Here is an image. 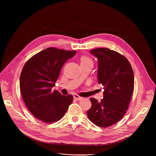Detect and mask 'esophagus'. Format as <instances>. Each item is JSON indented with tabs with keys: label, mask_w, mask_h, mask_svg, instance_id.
Segmentation results:
<instances>
[{
	"label": "esophagus",
	"mask_w": 156,
	"mask_h": 156,
	"mask_svg": "<svg viewBox=\"0 0 156 156\" xmlns=\"http://www.w3.org/2000/svg\"><path fill=\"white\" fill-rule=\"evenodd\" d=\"M74 99H76V100H77V101H80V100L83 99V97H81V96H78V95L75 94V95H74Z\"/></svg>",
	"instance_id": "34e87169"
}]
</instances>
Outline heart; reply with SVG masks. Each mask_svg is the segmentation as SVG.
<instances>
[{"label":"heart","instance_id":"obj_1","mask_svg":"<svg viewBox=\"0 0 156 156\" xmlns=\"http://www.w3.org/2000/svg\"><path fill=\"white\" fill-rule=\"evenodd\" d=\"M80 63L81 65H93V62L92 59L86 55H82L80 57Z\"/></svg>","mask_w":156,"mask_h":156}]
</instances>
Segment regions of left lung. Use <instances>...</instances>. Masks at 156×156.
Listing matches in <instances>:
<instances>
[{
    "instance_id": "left-lung-1",
    "label": "left lung",
    "mask_w": 156,
    "mask_h": 156,
    "mask_svg": "<svg viewBox=\"0 0 156 156\" xmlns=\"http://www.w3.org/2000/svg\"><path fill=\"white\" fill-rule=\"evenodd\" d=\"M90 52L98 60V83L103 86V98H90L88 119L99 127H108L120 121L129 107L134 90V73L130 63L121 54L108 48Z\"/></svg>"
}]
</instances>
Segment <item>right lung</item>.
Masks as SVG:
<instances>
[{
    "mask_svg": "<svg viewBox=\"0 0 156 156\" xmlns=\"http://www.w3.org/2000/svg\"><path fill=\"white\" fill-rule=\"evenodd\" d=\"M76 51L49 48L31 57L25 64L20 78L22 98L30 112L46 123L60 120L73 102L71 94L52 91L62 67Z\"/></svg>",
    "mask_w": 156,
    "mask_h": 156,
    "instance_id": "1",
    "label": "right lung"
}]
</instances>
